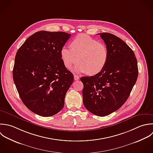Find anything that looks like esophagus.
<instances>
[{
  "mask_svg": "<svg viewBox=\"0 0 153 153\" xmlns=\"http://www.w3.org/2000/svg\"><path fill=\"white\" fill-rule=\"evenodd\" d=\"M74 79L75 80H79V76H77L76 74H74Z\"/></svg>",
  "mask_w": 153,
  "mask_h": 153,
  "instance_id": "esophagus-1",
  "label": "esophagus"
}]
</instances>
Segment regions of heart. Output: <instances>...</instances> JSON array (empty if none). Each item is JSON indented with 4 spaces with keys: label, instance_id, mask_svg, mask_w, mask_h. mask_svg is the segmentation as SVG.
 I'll return each mask as SVG.
<instances>
[{
    "label": "heart",
    "instance_id": "1",
    "mask_svg": "<svg viewBox=\"0 0 153 153\" xmlns=\"http://www.w3.org/2000/svg\"><path fill=\"white\" fill-rule=\"evenodd\" d=\"M71 49L62 46L60 50L64 66L70 68L78 61L74 68L76 73L95 75L105 67L108 59V51L105 45L85 34H80L70 43Z\"/></svg>",
    "mask_w": 153,
    "mask_h": 153
}]
</instances>
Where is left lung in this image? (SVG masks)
<instances>
[{"label": "left lung", "instance_id": "8db88e82", "mask_svg": "<svg viewBox=\"0 0 153 153\" xmlns=\"http://www.w3.org/2000/svg\"><path fill=\"white\" fill-rule=\"evenodd\" d=\"M108 51L105 68L94 76L80 78L83 102L92 114L101 117L119 109L128 100L138 75L137 59L132 49L120 38L99 33Z\"/></svg>", "mask_w": 153, "mask_h": 153}]
</instances>
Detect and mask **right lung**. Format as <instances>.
Instances as JSON below:
<instances>
[{
	"instance_id": "add662e5",
	"label": "right lung",
	"mask_w": 153,
	"mask_h": 153,
	"mask_svg": "<svg viewBox=\"0 0 153 153\" xmlns=\"http://www.w3.org/2000/svg\"><path fill=\"white\" fill-rule=\"evenodd\" d=\"M70 36L62 31H37L16 53L12 74L17 91L24 104L40 116H52L62 109L73 82L60 55Z\"/></svg>"
}]
</instances>
